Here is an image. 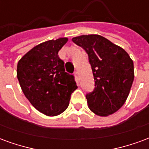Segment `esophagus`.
<instances>
[{
	"mask_svg": "<svg viewBox=\"0 0 149 149\" xmlns=\"http://www.w3.org/2000/svg\"><path fill=\"white\" fill-rule=\"evenodd\" d=\"M74 76H75V77H76V79L77 80L78 79V72L77 71H76L74 72Z\"/></svg>",
	"mask_w": 149,
	"mask_h": 149,
	"instance_id": "34e87169",
	"label": "esophagus"
}]
</instances>
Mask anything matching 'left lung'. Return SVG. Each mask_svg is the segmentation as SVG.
<instances>
[{
	"instance_id": "left-lung-1",
	"label": "left lung",
	"mask_w": 149,
	"mask_h": 149,
	"mask_svg": "<svg viewBox=\"0 0 149 149\" xmlns=\"http://www.w3.org/2000/svg\"><path fill=\"white\" fill-rule=\"evenodd\" d=\"M72 40L87 52L93 70L95 88L86 95L89 109L100 116L118 111L134 80L133 61L128 52L97 34L81 35Z\"/></svg>"
}]
</instances>
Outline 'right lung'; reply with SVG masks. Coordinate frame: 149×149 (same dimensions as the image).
Masks as SVG:
<instances>
[{
  "label": "right lung",
  "mask_w": 149,
  "mask_h": 149,
  "mask_svg": "<svg viewBox=\"0 0 149 149\" xmlns=\"http://www.w3.org/2000/svg\"><path fill=\"white\" fill-rule=\"evenodd\" d=\"M68 41L61 37L35 46L18 61L17 76L22 92L43 114L55 116L66 110L77 88L74 77L66 72L58 52Z\"/></svg>",
  "instance_id": "right-lung-1"
}]
</instances>
